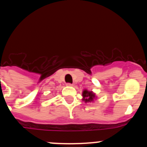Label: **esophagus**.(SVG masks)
Segmentation results:
<instances>
[{
	"label": "esophagus",
	"mask_w": 147,
	"mask_h": 147,
	"mask_svg": "<svg viewBox=\"0 0 147 147\" xmlns=\"http://www.w3.org/2000/svg\"><path fill=\"white\" fill-rule=\"evenodd\" d=\"M66 86H72V84H67Z\"/></svg>",
	"instance_id": "obj_1"
}]
</instances>
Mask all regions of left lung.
I'll list each match as a JSON object with an SVG mask.
<instances>
[{"mask_svg":"<svg viewBox=\"0 0 147 147\" xmlns=\"http://www.w3.org/2000/svg\"><path fill=\"white\" fill-rule=\"evenodd\" d=\"M82 101H84L85 103L93 102L94 100L97 99V96L93 91H89L87 89H84L82 92Z\"/></svg>","mask_w":147,"mask_h":147,"instance_id":"8db88e82","label":"left lung"}]
</instances>
